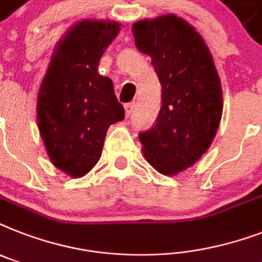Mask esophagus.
Returning <instances> with one entry per match:
<instances>
[{
	"label": "esophagus",
	"mask_w": 262,
	"mask_h": 262,
	"mask_svg": "<svg viewBox=\"0 0 262 262\" xmlns=\"http://www.w3.org/2000/svg\"><path fill=\"white\" fill-rule=\"evenodd\" d=\"M133 110H135V102H129V103L125 105V113H126V117H130Z\"/></svg>",
	"instance_id": "1"
}]
</instances>
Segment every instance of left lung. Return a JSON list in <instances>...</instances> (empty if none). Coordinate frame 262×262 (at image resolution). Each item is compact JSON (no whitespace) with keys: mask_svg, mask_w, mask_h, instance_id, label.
<instances>
[{"mask_svg":"<svg viewBox=\"0 0 262 262\" xmlns=\"http://www.w3.org/2000/svg\"><path fill=\"white\" fill-rule=\"evenodd\" d=\"M135 44L161 83L155 125L140 132L142 153L163 175L191 167L208 149L222 116L221 80L205 40L180 17L137 21Z\"/></svg>","mask_w":262,"mask_h":262,"instance_id":"left-lung-1","label":"left lung"}]
</instances>
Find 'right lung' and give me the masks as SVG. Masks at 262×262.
<instances>
[{"label": "right lung", "instance_id": "add662e5", "mask_svg": "<svg viewBox=\"0 0 262 262\" xmlns=\"http://www.w3.org/2000/svg\"><path fill=\"white\" fill-rule=\"evenodd\" d=\"M118 32L114 21L78 23L59 42L40 87V135L52 164L74 178L97 164L109 126L125 118L112 79L98 72Z\"/></svg>", "mask_w": 262, "mask_h": 262}]
</instances>
